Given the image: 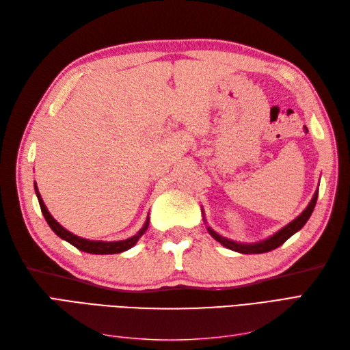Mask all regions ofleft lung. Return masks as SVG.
Wrapping results in <instances>:
<instances>
[{"label":"left lung","mask_w":350,"mask_h":350,"mask_svg":"<svg viewBox=\"0 0 350 350\" xmlns=\"http://www.w3.org/2000/svg\"><path fill=\"white\" fill-rule=\"evenodd\" d=\"M317 198H319V189H317V191L314 193V197L310 201V204L306 206V208L302 211V213L298 217L293 219L291 224H288L284 228H282L280 230H278L274 235L269 237L267 239H262L260 242H254V243L235 242V241H230V239H228L225 237H220L217 232H215L213 229L208 228V226H207V230H208V234L213 237L217 242H220L221 245L232 250V251H237V252H241V254H262V252H269L271 250L279 248L282 243H284L293 234H296V232L302 229V226L306 224V221H308L310 216L312 215L315 203H317ZM203 216H204V213H203ZM204 221H206V219H204Z\"/></svg>","instance_id":"1"}]
</instances>
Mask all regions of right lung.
Segmentation results:
<instances>
[{
	"label": "right lung",
	"mask_w": 350,
	"mask_h": 350,
	"mask_svg": "<svg viewBox=\"0 0 350 350\" xmlns=\"http://www.w3.org/2000/svg\"><path fill=\"white\" fill-rule=\"evenodd\" d=\"M35 193H36V197H38V200H39V206H40V210H42V215H44L45 220L48 221L49 228H51L52 230H54L55 234H57L61 239H64V241L70 242L71 245H74L77 250L84 251V252H89V254H100V256H103V254H120V252H124V251H126V250H130L131 247H134L135 243H137V241H139V239L143 237V234L147 230V228H149L150 219L147 217L144 226H143L139 232H137V234H135L134 237H131V238H129V239L111 241V242H108V241H90V239H84V238H81V237H77V235L71 234L70 230H67L66 228H62V226L58 224V221H57L54 217H52V215L49 213L46 206H45V203H44V200H42V197H40V194H39V191H38L36 183H35Z\"/></svg>",
	"instance_id": "obj_1"
}]
</instances>
